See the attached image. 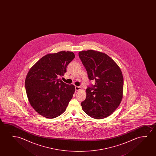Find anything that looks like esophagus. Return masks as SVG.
<instances>
[{"instance_id": "1", "label": "esophagus", "mask_w": 156, "mask_h": 156, "mask_svg": "<svg viewBox=\"0 0 156 156\" xmlns=\"http://www.w3.org/2000/svg\"><path fill=\"white\" fill-rule=\"evenodd\" d=\"M81 87H80V86H75V90L76 91H78V90H81Z\"/></svg>"}]
</instances>
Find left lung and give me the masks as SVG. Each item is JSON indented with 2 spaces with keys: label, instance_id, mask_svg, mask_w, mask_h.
Returning <instances> with one entry per match:
<instances>
[{
  "label": "left lung",
  "instance_id": "1",
  "mask_svg": "<svg viewBox=\"0 0 156 156\" xmlns=\"http://www.w3.org/2000/svg\"><path fill=\"white\" fill-rule=\"evenodd\" d=\"M79 56L90 80L95 85L86 90L82 109L90 117H108L119 105L123 96L124 78L118 64L106 54L94 50L79 51Z\"/></svg>",
  "mask_w": 156,
  "mask_h": 156
}]
</instances>
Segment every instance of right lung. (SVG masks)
<instances>
[{
    "label": "right lung",
    "mask_w": 156,
    "mask_h": 156,
    "mask_svg": "<svg viewBox=\"0 0 156 156\" xmlns=\"http://www.w3.org/2000/svg\"><path fill=\"white\" fill-rule=\"evenodd\" d=\"M75 58L72 51L48 54L30 68L25 80L26 93L31 107L49 119L58 117L66 110L75 91L73 85L58 78Z\"/></svg>",
    "instance_id": "right-lung-1"
}]
</instances>
